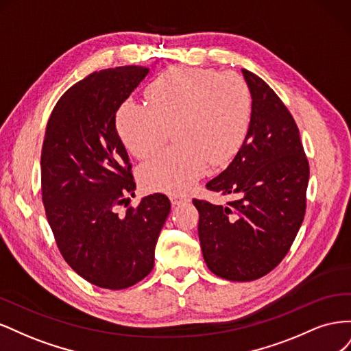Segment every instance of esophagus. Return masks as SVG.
I'll return each mask as SVG.
<instances>
[{"label":"esophagus","instance_id":"34e87169","mask_svg":"<svg viewBox=\"0 0 351 351\" xmlns=\"http://www.w3.org/2000/svg\"><path fill=\"white\" fill-rule=\"evenodd\" d=\"M169 199H171V204L174 206L180 205V204H186V202H190V196H187V195H171V196H169Z\"/></svg>","mask_w":351,"mask_h":351}]
</instances>
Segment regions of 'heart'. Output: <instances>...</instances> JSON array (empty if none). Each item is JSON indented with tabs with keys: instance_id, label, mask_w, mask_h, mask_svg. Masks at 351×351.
Masks as SVG:
<instances>
[{
	"instance_id": "1",
	"label": "heart",
	"mask_w": 351,
	"mask_h": 351,
	"mask_svg": "<svg viewBox=\"0 0 351 351\" xmlns=\"http://www.w3.org/2000/svg\"><path fill=\"white\" fill-rule=\"evenodd\" d=\"M147 104L127 99L117 111V130L136 158L161 147L173 127L176 145L141 168L149 190L183 193L209 165H224L237 154L252 119L247 83L236 73L173 67L146 89Z\"/></svg>"
}]
</instances>
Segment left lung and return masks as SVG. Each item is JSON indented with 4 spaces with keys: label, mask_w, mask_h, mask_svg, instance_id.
<instances>
[{
    "label": "left lung",
    "mask_w": 351,
    "mask_h": 351,
    "mask_svg": "<svg viewBox=\"0 0 351 351\" xmlns=\"http://www.w3.org/2000/svg\"><path fill=\"white\" fill-rule=\"evenodd\" d=\"M252 95L250 125L240 151L210 192L227 205L193 199L208 268L230 281H253L289 253L306 212L309 161L291 112L259 76L241 70Z\"/></svg>",
    "instance_id": "left-lung-1"
}]
</instances>
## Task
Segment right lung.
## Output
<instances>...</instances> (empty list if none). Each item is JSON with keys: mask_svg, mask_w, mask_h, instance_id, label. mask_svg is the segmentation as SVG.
<instances>
[{"mask_svg": "<svg viewBox=\"0 0 351 351\" xmlns=\"http://www.w3.org/2000/svg\"><path fill=\"white\" fill-rule=\"evenodd\" d=\"M147 73L115 67L73 84L52 110L42 145V202L58 250L73 271L101 289H127L152 271L171 209L165 195L154 193L118 212L129 205L136 183L115 114Z\"/></svg>", "mask_w": 351, "mask_h": 351, "instance_id": "1", "label": "right lung"}]
</instances>
